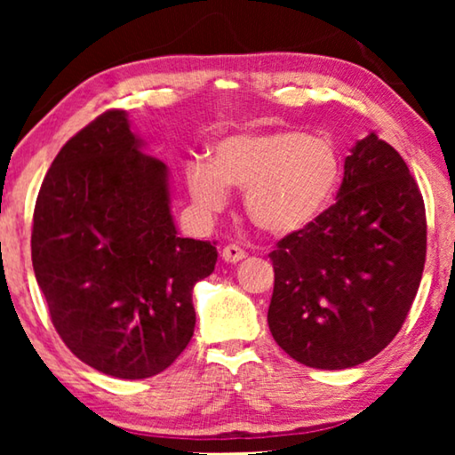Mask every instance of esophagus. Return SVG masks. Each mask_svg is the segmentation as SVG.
<instances>
[{
  "label": "esophagus",
  "mask_w": 455,
  "mask_h": 455,
  "mask_svg": "<svg viewBox=\"0 0 455 455\" xmlns=\"http://www.w3.org/2000/svg\"><path fill=\"white\" fill-rule=\"evenodd\" d=\"M221 259L226 260V263H240L242 259H246V252L242 251L240 246H235V244H228V246H223V251H221Z\"/></svg>",
  "instance_id": "1"
}]
</instances>
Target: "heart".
<instances>
[{
  "label": "heart",
  "mask_w": 455,
  "mask_h": 455,
  "mask_svg": "<svg viewBox=\"0 0 455 455\" xmlns=\"http://www.w3.org/2000/svg\"><path fill=\"white\" fill-rule=\"evenodd\" d=\"M344 161L327 136L300 130L229 134L213 147V159H192L186 180L201 213L228 207L229 186L244 188V211L271 235L300 234L333 203Z\"/></svg>",
  "instance_id": "heart-1"
}]
</instances>
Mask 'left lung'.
Here are the masks:
<instances>
[{
  "label": "left lung",
  "mask_w": 455,
  "mask_h": 455,
  "mask_svg": "<svg viewBox=\"0 0 455 455\" xmlns=\"http://www.w3.org/2000/svg\"><path fill=\"white\" fill-rule=\"evenodd\" d=\"M269 329L310 369H352L400 331L427 257L419 184L389 142L371 132L352 147L338 201L271 254Z\"/></svg>",
  "instance_id": "8db88e82"
}]
</instances>
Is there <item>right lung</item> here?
Returning <instances> with one entry per match:
<instances>
[{
  "mask_svg": "<svg viewBox=\"0 0 455 455\" xmlns=\"http://www.w3.org/2000/svg\"><path fill=\"white\" fill-rule=\"evenodd\" d=\"M33 269L55 331L117 379L165 371L195 333L192 290L217 248L180 238L170 172L128 114L105 111L61 147L33 217Z\"/></svg>",
  "mask_w": 455,
  "mask_h": 455,
  "instance_id": "right-lung-1",
  "label": "right lung"
}]
</instances>
